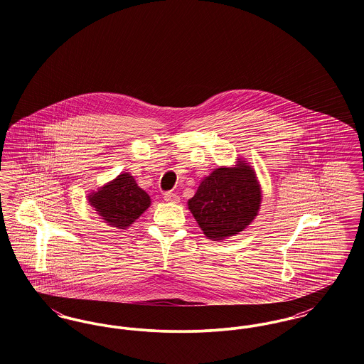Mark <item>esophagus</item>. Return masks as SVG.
<instances>
[{
	"label": "esophagus",
	"mask_w": 364,
	"mask_h": 364,
	"mask_svg": "<svg viewBox=\"0 0 364 364\" xmlns=\"http://www.w3.org/2000/svg\"><path fill=\"white\" fill-rule=\"evenodd\" d=\"M164 199H165V202H169V203H178V200H180L178 195H176L173 192H165Z\"/></svg>",
	"instance_id": "obj_1"
}]
</instances>
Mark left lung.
<instances>
[{"label": "left lung", "mask_w": 364, "mask_h": 364, "mask_svg": "<svg viewBox=\"0 0 364 364\" xmlns=\"http://www.w3.org/2000/svg\"><path fill=\"white\" fill-rule=\"evenodd\" d=\"M262 188L254 168L242 158L235 166H220L203 177L188 210L203 235L214 242L242 232L257 218Z\"/></svg>", "instance_id": "8db88e82"}]
</instances>
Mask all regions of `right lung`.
<instances>
[{
  "label": "right lung",
  "instance_id": "obj_1",
  "mask_svg": "<svg viewBox=\"0 0 364 364\" xmlns=\"http://www.w3.org/2000/svg\"><path fill=\"white\" fill-rule=\"evenodd\" d=\"M87 200L106 225L128 229L150 208L151 199L128 172L88 193Z\"/></svg>",
  "mask_w": 364,
  "mask_h": 364
}]
</instances>
